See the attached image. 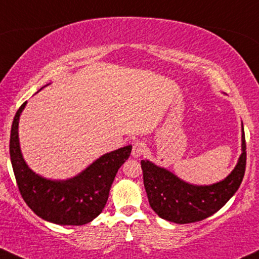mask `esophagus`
<instances>
[{"instance_id":"esophagus-1","label":"esophagus","mask_w":259,"mask_h":259,"mask_svg":"<svg viewBox=\"0 0 259 259\" xmlns=\"http://www.w3.org/2000/svg\"><path fill=\"white\" fill-rule=\"evenodd\" d=\"M146 151V144L144 142H140V140H137V142L133 143V149H132V156L135 158H139L144 152Z\"/></svg>"}]
</instances>
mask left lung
I'll return each instance as SVG.
<instances>
[{"instance_id": "1", "label": "left lung", "mask_w": 259, "mask_h": 259, "mask_svg": "<svg viewBox=\"0 0 259 259\" xmlns=\"http://www.w3.org/2000/svg\"><path fill=\"white\" fill-rule=\"evenodd\" d=\"M144 186L150 206L161 219L185 225L202 221L219 211L240 187L246 165V144L241 123V155L223 180L211 185H193L149 159L142 162Z\"/></svg>"}]
</instances>
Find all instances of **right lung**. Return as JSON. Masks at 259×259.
I'll use <instances>...</instances> for the list:
<instances>
[{"label":"right lung","mask_w":259,"mask_h":259,"mask_svg":"<svg viewBox=\"0 0 259 259\" xmlns=\"http://www.w3.org/2000/svg\"><path fill=\"white\" fill-rule=\"evenodd\" d=\"M26 103L15 114L9 142L12 167L21 197L32 211L48 222L62 226L91 222L104 209L111 184L119 168L128 159L132 145L102 155L73 178L47 179L28 167L20 149L19 120Z\"/></svg>","instance_id":"1"}]
</instances>
